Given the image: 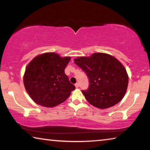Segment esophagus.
Here are the masks:
<instances>
[{
  "label": "esophagus",
  "mask_w": 150,
  "mask_h": 150,
  "mask_svg": "<svg viewBox=\"0 0 150 150\" xmlns=\"http://www.w3.org/2000/svg\"><path fill=\"white\" fill-rule=\"evenodd\" d=\"M75 86L76 88H78L79 87V83H76V84L75 85Z\"/></svg>",
  "instance_id": "obj_1"
}]
</instances>
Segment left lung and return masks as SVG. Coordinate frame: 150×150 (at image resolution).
I'll return each instance as SVG.
<instances>
[{
	"instance_id": "left-lung-1",
	"label": "left lung",
	"mask_w": 150,
	"mask_h": 150,
	"mask_svg": "<svg viewBox=\"0 0 150 150\" xmlns=\"http://www.w3.org/2000/svg\"><path fill=\"white\" fill-rule=\"evenodd\" d=\"M74 62L88 78L89 87L82 93L91 105L107 108L122 99L128 87V75L116 58L105 53H94L89 57L75 58Z\"/></svg>"
}]
</instances>
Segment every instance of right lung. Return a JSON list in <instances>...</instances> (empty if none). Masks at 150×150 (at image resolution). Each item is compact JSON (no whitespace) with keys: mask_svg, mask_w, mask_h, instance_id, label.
<instances>
[{"mask_svg":"<svg viewBox=\"0 0 150 150\" xmlns=\"http://www.w3.org/2000/svg\"><path fill=\"white\" fill-rule=\"evenodd\" d=\"M70 57L48 52L35 56L24 75V85L30 98L38 105L54 107L69 97L75 87L65 74Z\"/></svg>","mask_w":150,"mask_h":150,"instance_id":"right-lung-1","label":"right lung"}]
</instances>
